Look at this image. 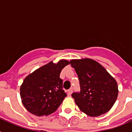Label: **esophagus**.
<instances>
[{"mask_svg": "<svg viewBox=\"0 0 132 132\" xmlns=\"http://www.w3.org/2000/svg\"><path fill=\"white\" fill-rule=\"evenodd\" d=\"M68 92H69V95H71V94H72V93H73V88H69L68 90Z\"/></svg>", "mask_w": 132, "mask_h": 132, "instance_id": "1", "label": "esophagus"}]
</instances>
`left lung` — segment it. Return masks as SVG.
Listing matches in <instances>:
<instances>
[{
  "mask_svg": "<svg viewBox=\"0 0 132 132\" xmlns=\"http://www.w3.org/2000/svg\"><path fill=\"white\" fill-rule=\"evenodd\" d=\"M70 63L79 77L80 90L71 96L79 109L93 117L109 111L118 94L116 80L93 59H72Z\"/></svg>",
  "mask_w": 132,
  "mask_h": 132,
  "instance_id": "obj_1",
  "label": "left lung"
}]
</instances>
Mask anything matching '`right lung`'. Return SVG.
Instances as JSON below:
<instances>
[{
    "label": "right lung",
    "mask_w": 132,
    "mask_h": 132,
    "mask_svg": "<svg viewBox=\"0 0 132 132\" xmlns=\"http://www.w3.org/2000/svg\"><path fill=\"white\" fill-rule=\"evenodd\" d=\"M69 64L65 59L56 64L51 61L24 79L20 87V96L28 111L42 116L57 110L67 96L59 75L61 70Z\"/></svg>",
    "instance_id": "right-lung-1"
}]
</instances>
